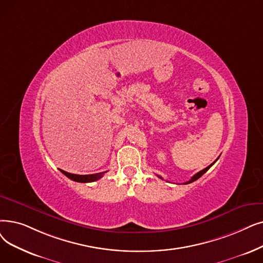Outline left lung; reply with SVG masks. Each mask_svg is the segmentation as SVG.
<instances>
[{
    "label": "left lung",
    "instance_id": "8db88e82",
    "mask_svg": "<svg viewBox=\"0 0 263 263\" xmlns=\"http://www.w3.org/2000/svg\"><path fill=\"white\" fill-rule=\"evenodd\" d=\"M216 161H217V159H216ZM216 161H214V162H213L212 164H210V165H209L208 167H205V168H203L202 171H200V172H198V173H197L196 175H193V176L191 177V179H190V180H188V181H186V182H185V184H190V182H192V181H195V180H197L198 178H200V177H201V176H202V175H203L204 173H206V172H208V171L210 170V167H211V166H212V165H213V164H214V163H215ZM159 177L162 179V177H161V176H159Z\"/></svg>",
    "mask_w": 263,
    "mask_h": 263
}]
</instances>
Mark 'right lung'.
I'll return each instance as SVG.
<instances>
[{"instance_id":"obj_1","label":"right lung","mask_w":263,"mask_h":263,"mask_svg":"<svg viewBox=\"0 0 263 263\" xmlns=\"http://www.w3.org/2000/svg\"><path fill=\"white\" fill-rule=\"evenodd\" d=\"M61 172L70 179L77 181V182H92L96 181L98 179H100L105 172H102V173H97V174H89V175H77V174H71V173H67L65 171H62Z\"/></svg>"}]
</instances>
